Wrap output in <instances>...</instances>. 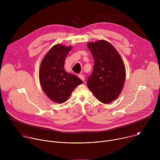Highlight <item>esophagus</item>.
<instances>
[{"mask_svg": "<svg viewBox=\"0 0 160 160\" xmlns=\"http://www.w3.org/2000/svg\"><path fill=\"white\" fill-rule=\"evenodd\" d=\"M78 77L83 81V82H84V80H85V77H84V75H82V74H80V75H78Z\"/></svg>", "mask_w": 160, "mask_h": 160, "instance_id": "34e87169", "label": "esophagus"}]
</instances>
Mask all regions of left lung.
Segmentation results:
<instances>
[{
    "instance_id": "1",
    "label": "left lung",
    "mask_w": 160,
    "mask_h": 160,
    "mask_svg": "<svg viewBox=\"0 0 160 160\" xmlns=\"http://www.w3.org/2000/svg\"><path fill=\"white\" fill-rule=\"evenodd\" d=\"M94 60L93 71L87 85L96 98L104 104L115 100L125 80V68L119 53L108 42L100 40L88 43Z\"/></svg>"
}]
</instances>
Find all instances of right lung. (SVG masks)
Masks as SVG:
<instances>
[{
    "mask_svg": "<svg viewBox=\"0 0 160 160\" xmlns=\"http://www.w3.org/2000/svg\"><path fill=\"white\" fill-rule=\"evenodd\" d=\"M71 49L72 47L55 45L40 64L39 79L42 88L49 98L58 103L64 102L76 87L83 83L78 77L68 73L64 69L66 57Z\"/></svg>",
    "mask_w": 160,
    "mask_h": 160,
    "instance_id": "obj_1",
    "label": "right lung"
}]
</instances>
